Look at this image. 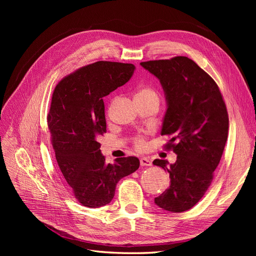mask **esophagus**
Wrapping results in <instances>:
<instances>
[{
    "label": "esophagus",
    "mask_w": 256,
    "mask_h": 256,
    "mask_svg": "<svg viewBox=\"0 0 256 256\" xmlns=\"http://www.w3.org/2000/svg\"><path fill=\"white\" fill-rule=\"evenodd\" d=\"M140 164H141L142 166H152V161H150L148 158L142 157V158L140 159Z\"/></svg>",
    "instance_id": "obj_1"
}]
</instances>
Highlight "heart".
I'll return each mask as SVG.
<instances>
[{
    "instance_id": "1",
    "label": "heart",
    "mask_w": 256,
    "mask_h": 256,
    "mask_svg": "<svg viewBox=\"0 0 256 256\" xmlns=\"http://www.w3.org/2000/svg\"><path fill=\"white\" fill-rule=\"evenodd\" d=\"M141 98H158V92L154 90L150 86H142L138 90L136 94V99H141ZM136 145L138 148H144L146 146L145 140L142 136H138L136 140Z\"/></svg>"
}]
</instances>
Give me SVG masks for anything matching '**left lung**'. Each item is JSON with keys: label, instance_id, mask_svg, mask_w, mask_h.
<instances>
[{"label": "left lung", "instance_id": "8db88e82", "mask_svg": "<svg viewBox=\"0 0 256 256\" xmlns=\"http://www.w3.org/2000/svg\"><path fill=\"white\" fill-rule=\"evenodd\" d=\"M160 81L166 100L161 134L172 136L168 148L177 154L170 164L154 166L170 174L171 184L154 198L158 207L172 212L189 210L210 186L228 134V115L218 85L186 56L140 64Z\"/></svg>", "mask_w": 256, "mask_h": 256}]
</instances>
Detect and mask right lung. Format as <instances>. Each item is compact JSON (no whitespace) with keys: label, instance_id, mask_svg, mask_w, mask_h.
Listing matches in <instances>:
<instances>
[{"label":"right lung","instance_id":"add662e5","mask_svg":"<svg viewBox=\"0 0 256 256\" xmlns=\"http://www.w3.org/2000/svg\"><path fill=\"white\" fill-rule=\"evenodd\" d=\"M134 64L100 60L62 80L53 92L48 126L62 174L74 198L90 208L109 204L118 182L140 166L136 157L106 164L98 138L106 132L104 97L126 84Z\"/></svg>","mask_w":256,"mask_h":256}]
</instances>
